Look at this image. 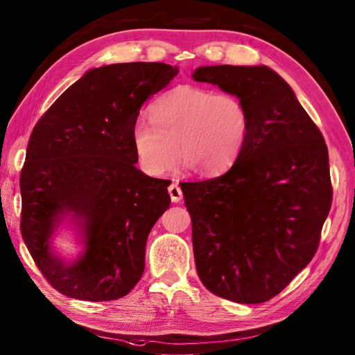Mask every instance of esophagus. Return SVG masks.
Returning <instances> with one entry per match:
<instances>
[{
    "label": "esophagus",
    "mask_w": 355,
    "mask_h": 355,
    "mask_svg": "<svg viewBox=\"0 0 355 355\" xmlns=\"http://www.w3.org/2000/svg\"><path fill=\"white\" fill-rule=\"evenodd\" d=\"M168 192H169V195H171L172 202L182 201V198H183V191H182V187H180L178 184L172 183V184L168 187Z\"/></svg>",
    "instance_id": "obj_1"
}]
</instances>
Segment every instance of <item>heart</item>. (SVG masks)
<instances>
[{
  "label": "heart",
  "mask_w": 355,
  "mask_h": 355,
  "mask_svg": "<svg viewBox=\"0 0 355 355\" xmlns=\"http://www.w3.org/2000/svg\"><path fill=\"white\" fill-rule=\"evenodd\" d=\"M150 120L132 126V145L149 175L183 164L200 173H221L238 160L250 135V112L239 97L207 88L182 85L150 105Z\"/></svg>",
  "instance_id": "b5f03b06"
}]
</instances>
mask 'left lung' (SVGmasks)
<instances>
[{
	"instance_id": "8db88e82",
	"label": "left lung",
	"mask_w": 355,
	"mask_h": 355,
	"mask_svg": "<svg viewBox=\"0 0 355 355\" xmlns=\"http://www.w3.org/2000/svg\"><path fill=\"white\" fill-rule=\"evenodd\" d=\"M192 79L239 97L252 119L247 145L224 175L180 184L198 276L216 296L267 302L318 250L333 201L328 148L270 67H198Z\"/></svg>"
}]
</instances>
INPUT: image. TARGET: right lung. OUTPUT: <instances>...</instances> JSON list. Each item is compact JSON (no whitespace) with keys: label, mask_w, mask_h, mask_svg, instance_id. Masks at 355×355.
Returning a JSON list of instances; mask_svg holds the SVG:
<instances>
[{"label":"right lung","mask_w":355,"mask_h":355,"mask_svg":"<svg viewBox=\"0 0 355 355\" xmlns=\"http://www.w3.org/2000/svg\"><path fill=\"white\" fill-rule=\"evenodd\" d=\"M177 65L110 64L88 70L36 123L21 171V233L45 279L73 299L126 296L145 270L150 229L171 206L169 180L135 168L132 126ZM70 231L80 250L54 243Z\"/></svg>","instance_id":"1"}]
</instances>
